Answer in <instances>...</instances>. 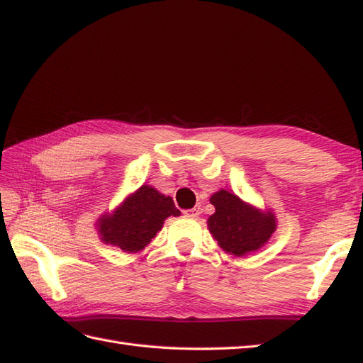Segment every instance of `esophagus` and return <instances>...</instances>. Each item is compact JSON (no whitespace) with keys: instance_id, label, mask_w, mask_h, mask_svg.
I'll return each mask as SVG.
<instances>
[{"instance_id":"obj_1","label":"esophagus","mask_w":363,"mask_h":363,"mask_svg":"<svg viewBox=\"0 0 363 363\" xmlns=\"http://www.w3.org/2000/svg\"><path fill=\"white\" fill-rule=\"evenodd\" d=\"M183 213H184V216H188V218H197V216L201 215V208L199 207H194V208L184 210Z\"/></svg>"}]
</instances>
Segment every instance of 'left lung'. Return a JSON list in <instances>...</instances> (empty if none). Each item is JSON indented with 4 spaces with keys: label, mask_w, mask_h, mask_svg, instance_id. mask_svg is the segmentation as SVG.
Here are the masks:
<instances>
[{
    "label": "left lung",
    "mask_w": 363,
    "mask_h": 363,
    "mask_svg": "<svg viewBox=\"0 0 363 363\" xmlns=\"http://www.w3.org/2000/svg\"><path fill=\"white\" fill-rule=\"evenodd\" d=\"M215 213L207 224L221 248L234 256H245L264 246L277 229L272 211H262L243 202L240 197L220 189L210 197Z\"/></svg>",
    "instance_id": "left-lung-1"
}]
</instances>
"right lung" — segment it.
I'll use <instances>...</instances> for the list:
<instances>
[{
	"label": "right lung",
	"instance_id": "add662e5",
	"mask_svg": "<svg viewBox=\"0 0 363 363\" xmlns=\"http://www.w3.org/2000/svg\"><path fill=\"white\" fill-rule=\"evenodd\" d=\"M179 215L180 210L175 208L172 197L142 184L113 213L99 218L98 232L104 243L118 246L125 252H138L156 237L166 218Z\"/></svg>",
	"mask_w": 363,
	"mask_h": 363
}]
</instances>
